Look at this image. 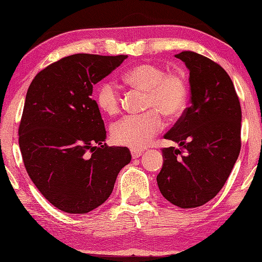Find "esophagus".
Returning <instances> with one entry per match:
<instances>
[{
    "label": "esophagus",
    "instance_id": "34e87169",
    "mask_svg": "<svg viewBox=\"0 0 262 262\" xmlns=\"http://www.w3.org/2000/svg\"><path fill=\"white\" fill-rule=\"evenodd\" d=\"M130 153H132V158H133V159H137V158H140V157L142 156V151L135 150V148H132Z\"/></svg>",
    "mask_w": 262,
    "mask_h": 262
}]
</instances>
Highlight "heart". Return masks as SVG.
Listing matches in <instances>:
<instances>
[{"label": "heart", "instance_id": "heart-1", "mask_svg": "<svg viewBox=\"0 0 262 262\" xmlns=\"http://www.w3.org/2000/svg\"><path fill=\"white\" fill-rule=\"evenodd\" d=\"M124 81L134 89L146 92L145 109L142 115L126 116L111 127V135L117 144L132 148H144L165 126L160 114L170 119L179 117L185 109L188 90L186 80L155 63L132 67L124 74ZM96 104L107 116L120 109V94L114 81L104 80L96 92Z\"/></svg>", "mask_w": 262, "mask_h": 262}]
</instances>
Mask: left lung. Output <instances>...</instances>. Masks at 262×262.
<instances>
[{
	"mask_svg": "<svg viewBox=\"0 0 262 262\" xmlns=\"http://www.w3.org/2000/svg\"><path fill=\"white\" fill-rule=\"evenodd\" d=\"M189 70L191 106L163 136L157 176L163 198L184 209L206 204L226 183L241 151L242 111L233 81L218 63L191 51L175 55Z\"/></svg>",
	"mask_w": 262,
	"mask_h": 262,
	"instance_id": "8db88e82",
	"label": "left lung"
}]
</instances>
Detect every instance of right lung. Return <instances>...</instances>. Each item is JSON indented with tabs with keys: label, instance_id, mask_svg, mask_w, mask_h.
<instances>
[{
	"label": "right lung",
	"instance_id": "right-lung-1",
	"mask_svg": "<svg viewBox=\"0 0 262 262\" xmlns=\"http://www.w3.org/2000/svg\"><path fill=\"white\" fill-rule=\"evenodd\" d=\"M127 55L73 54L46 67L27 91L19 126L24 165L54 207L87 213L110 196L118 173L130 162L127 147L107 146L99 106V83Z\"/></svg>",
	"mask_w": 262,
	"mask_h": 262
}]
</instances>
